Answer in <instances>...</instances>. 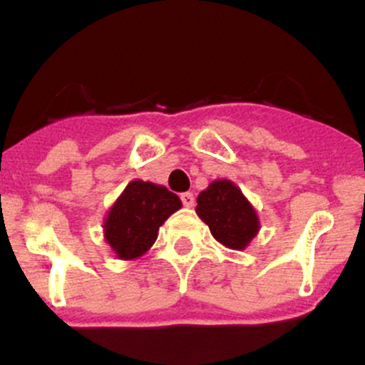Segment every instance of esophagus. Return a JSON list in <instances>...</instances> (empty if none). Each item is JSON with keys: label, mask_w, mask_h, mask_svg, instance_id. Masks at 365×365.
Returning <instances> with one entry per match:
<instances>
[{"label": "esophagus", "mask_w": 365, "mask_h": 365, "mask_svg": "<svg viewBox=\"0 0 365 365\" xmlns=\"http://www.w3.org/2000/svg\"><path fill=\"white\" fill-rule=\"evenodd\" d=\"M180 199H182L183 206H185V207H192L195 204V197H194V194H192V192H183Z\"/></svg>", "instance_id": "34e87169"}]
</instances>
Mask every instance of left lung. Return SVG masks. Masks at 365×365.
I'll return each instance as SVG.
<instances>
[{
  "mask_svg": "<svg viewBox=\"0 0 365 365\" xmlns=\"http://www.w3.org/2000/svg\"><path fill=\"white\" fill-rule=\"evenodd\" d=\"M195 212L212 237L228 249H245L261 228L252 204L230 180H215L200 192Z\"/></svg>",
  "mask_w": 365,
  "mask_h": 365,
  "instance_id": "8db88e82",
  "label": "left lung"
}]
</instances>
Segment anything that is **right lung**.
<instances>
[{"label": "right lung", "mask_w": 365, "mask_h": 365, "mask_svg": "<svg viewBox=\"0 0 365 365\" xmlns=\"http://www.w3.org/2000/svg\"><path fill=\"white\" fill-rule=\"evenodd\" d=\"M182 207L177 194L163 185L133 180L113 204L104 221V238L116 257H140L153 247L159 226Z\"/></svg>", "instance_id": "right-lung-1"}]
</instances>
